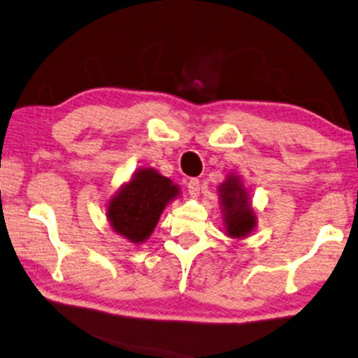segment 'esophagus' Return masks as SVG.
<instances>
[{
	"mask_svg": "<svg viewBox=\"0 0 358 358\" xmlns=\"http://www.w3.org/2000/svg\"><path fill=\"white\" fill-rule=\"evenodd\" d=\"M187 189H189V194L192 196H196L200 194V189H201V182L198 179H190L189 180V185H187Z\"/></svg>",
	"mask_w": 358,
	"mask_h": 358,
	"instance_id": "34e87169",
	"label": "esophagus"
}]
</instances>
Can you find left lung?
<instances>
[{
  "label": "left lung",
  "mask_w": 358,
  "mask_h": 358,
  "mask_svg": "<svg viewBox=\"0 0 358 358\" xmlns=\"http://www.w3.org/2000/svg\"><path fill=\"white\" fill-rule=\"evenodd\" d=\"M221 195L227 234L234 238H240V236L250 234L255 227V214H252L246 192L241 187L240 180L230 176L221 185Z\"/></svg>",
  "instance_id": "left-lung-1"
}]
</instances>
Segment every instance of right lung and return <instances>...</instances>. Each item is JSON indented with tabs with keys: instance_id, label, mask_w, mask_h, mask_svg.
<instances>
[{
	"instance_id": "1",
	"label": "right lung",
	"mask_w": 358,
	"mask_h": 358,
	"mask_svg": "<svg viewBox=\"0 0 358 358\" xmlns=\"http://www.w3.org/2000/svg\"><path fill=\"white\" fill-rule=\"evenodd\" d=\"M178 194V185L155 169H141L110 201L107 217L115 232L139 243L153 232L166 203Z\"/></svg>"
}]
</instances>
